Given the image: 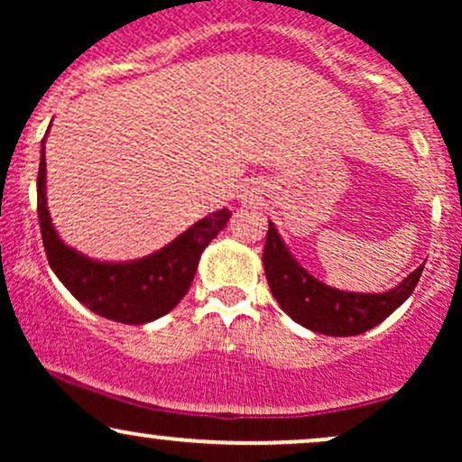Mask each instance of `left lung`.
<instances>
[{
    "mask_svg": "<svg viewBox=\"0 0 462 462\" xmlns=\"http://www.w3.org/2000/svg\"><path fill=\"white\" fill-rule=\"evenodd\" d=\"M264 275L280 309L300 326L328 337H354L383 323L411 298L423 264L384 293H354L328 286L295 261L278 227L269 221L263 252Z\"/></svg>",
    "mask_w": 462,
    "mask_h": 462,
    "instance_id": "obj_1",
    "label": "left lung"
}]
</instances>
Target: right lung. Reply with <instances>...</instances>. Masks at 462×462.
Segmentation results:
<instances>
[{"label":"right lung","mask_w":462,"mask_h":462,"mask_svg":"<svg viewBox=\"0 0 462 462\" xmlns=\"http://www.w3.org/2000/svg\"><path fill=\"white\" fill-rule=\"evenodd\" d=\"M45 139L41 141L36 201H39L41 235H43L51 272L79 304L110 321L141 326L176 309L198 273L201 252L224 230L230 219V210L221 208L206 215L171 243L143 258L121 263L97 261L67 245L51 224L45 187Z\"/></svg>","instance_id":"obj_1"}]
</instances>
